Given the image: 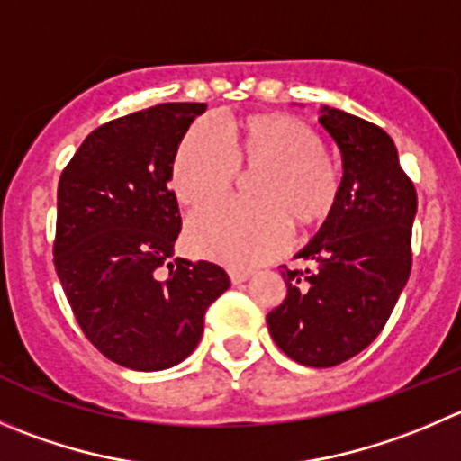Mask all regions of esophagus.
I'll return each mask as SVG.
<instances>
[{
    "instance_id": "1",
    "label": "esophagus",
    "mask_w": 461,
    "mask_h": 461,
    "mask_svg": "<svg viewBox=\"0 0 461 461\" xmlns=\"http://www.w3.org/2000/svg\"><path fill=\"white\" fill-rule=\"evenodd\" d=\"M249 276H252V270H239V267H231L230 270V279L234 285L243 284V281H248Z\"/></svg>"
}]
</instances>
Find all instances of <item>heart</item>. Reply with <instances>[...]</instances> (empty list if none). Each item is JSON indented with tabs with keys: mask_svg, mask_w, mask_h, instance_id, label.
I'll return each instance as SVG.
<instances>
[{
	"mask_svg": "<svg viewBox=\"0 0 461 461\" xmlns=\"http://www.w3.org/2000/svg\"><path fill=\"white\" fill-rule=\"evenodd\" d=\"M239 167L263 168L254 182L258 203L221 200L194 213L186 227L194 252L231 267L275 258L288 245L293 221L312 227L338 203V164L321 150L320 135L279 112L234 123L227 140L212 123H194L173 158L171 186L182 204L195 207L225 195Z\"/></svg>",
	"mask_w": 461,
	"mask_h": 461,
	"instance_id": "heart-1",
	"label": "heart"
}]
</instances>
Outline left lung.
Returning a JSON list of instances; mask_svg holds the SVG:
<instances>
[{
  "label": "left lung",
  "mask_w": 461,
  "mask_h": 461,
  "mask_svg": "<svg viewBox=\"0 0 461 461\" xmlns=\"http://www.w3.org/2000/svg\"><path fill=\"white\" fill-rule=\"evenodd\" d=\"M320 123L342 153L338 203L288 270L284 303L267 312L281 351L306 367H335L369 347L390 320L412 270L417 189L383 128L321 107Z\"/></svg>",
  "instance_id": "8db88e82"
}]
</instances>
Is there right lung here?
<instances>
[{"instance_id":"add662e5","label":"right lung","mask_w":461,"mask_h":461,"mask_svg":"<svg viewBox=\"0 0 461 461\" xmlns=\"http://www.w3.org/2000/svg\"><path fill=\"white\" fill-rule=\"evenodd\" d=\"M207 103H162L89 132L58 182L53 266L76 321L112 363L159 372L198 347L230 288L209 261L173 258L171 164Z\"/></svg>"}]
</instances>
